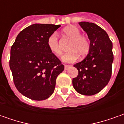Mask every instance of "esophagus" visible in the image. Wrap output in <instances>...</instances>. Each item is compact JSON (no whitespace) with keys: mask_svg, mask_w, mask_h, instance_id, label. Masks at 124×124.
I'll use <instances>...</instances> for the list:
<instances>
[{"mask_svg":"<svg viewBox=\"0 0 124 124\" xmlns=\"http://www.w3.org/2000/svg\"><path fill=\"white\" fill-rule=\"evenodd\" d=\"M70 66L69 65H64V70H67L68 69V68L70 67Z\"/></svg>","mask_w":124,"mask_h":124,"instance_id":"obj_1","label":"esophagus"}]
</instances>
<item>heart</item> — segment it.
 I'll list each match as a JSON object with an SVG mask.
<instances>
[{
	"instance_id": "b5f03b06",
	"label": "heart",
	"mask_w": 124,
	"mask_h": 124,
	"mask_svg": "<svg viewBox=\"0 0 124 124\" xmlns=\"http://www.w3.org/2000/svg\"><path fill=\"white\" fill-rule=\"evenodd\" d=\"M64 35L70 39L68 46V51L62 57L63 61L72 62L75 61L80 56H85L90 50V42L85 36L81 34L80 31L74 26H67L63 29ZM47 45L49 50L56 56H60L62 53V50L58 40L56 33H53L49 36L47 40Z\"/></svg>"
}]
</instances>
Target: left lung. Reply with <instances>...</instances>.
Wrapping results in <instances>:
<instances>
[{
	"instance_id": "obj_1",
	"label": "left lung",
	"mask_w": 124,
	"mask_h": 124,
	"mask_svg": "<svg viewBox=\"0 0 124 124\" xmlns=\"http://www.w3.org/2000/svg\"><path fill=\"white\" fill-rule=\"evenodd\" d=\"M88 36L90 50L84 59L74 65L78 75L73 78L74 88L78 93L92 96L101 91L109 82L114 60L112 42L106 32L96 24L80 22Z\"/></svg>"
}]
</instances>
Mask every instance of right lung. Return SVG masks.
Returning <instances> with one entry per match:
<instances>
[{
	"mask_svg": "<svg viewBox=\"0 0 124 124\" xmlns=\"http://www.w3.org/2000/svg\"><path fill=\"white\" fill-rule=\"evenodd\" d=\"M60 25L34 24L24 28L10 50V68L16 88L23 96L43 100L53 93L56 78L64 70L49 50L47 40Z\"/></svg>",
	"mask_w": 124,
	"mask_h": 124,
	"instance_id": "add662e5",
	"label": "right lung"
}]
</instances>
